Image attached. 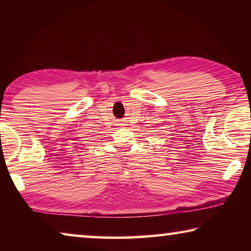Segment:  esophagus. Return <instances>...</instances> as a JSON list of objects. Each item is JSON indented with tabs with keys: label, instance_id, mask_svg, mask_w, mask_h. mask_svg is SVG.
Wrapping results in <instances>:
<instances>
[{
	"label": "esophagus",
	"instance_id": "obj_1",
	"mask_svg": "<svg viewBox=\"0 0 251 251\" xmlns=\"http://www.w3.org/2000/svg\"><path fill=\"white\" fill-rule=\"evenodd\" d=\"M125 125H127L125 121H120L117 123V126H125Z\"/></svg>",
	"mask_w": 251,
	"mask_h": 251
}]
</instances>
